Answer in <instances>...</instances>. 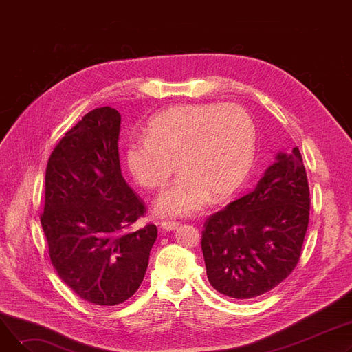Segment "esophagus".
<instances>
[{
  "mask_svg": "<svg viewBox=\"0 0 352 352\" xmlns=\"http://www.w3.org/2000/svg\"><path fill=\"white\" fill-rule=\"evenodd\" d=\"M179 227V223H175V221H162L161 228L164 231H174Z\"/></svg>",
  "mask_w": 352,
  "mask_h": 352,
  "instance_id": "esophagus-1",
  "label": "esophagus"
}]
</instances>
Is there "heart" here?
Masks as SVG:
<instances>
[{
    "mask_svg": "<svg viewBox=\"0 0 352 352\" xmlns=\"http://www.w3.org/2000/svg\"><path fill=\"white\" fill-rule=\"evenodd\" d=\"M256 133L247 111L235 104L178 105L151 118L146 135L129 138L125 164L145 188L162 187L181 175L154 202L161 217H190L230 198L245 182L255 155Z\"/></svg>",
    "mask_w": 352,
    "mask_h": 352,
    "instance_id": "obj_1",
    "label": "heart"
}]
</instances>
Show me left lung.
<instances>
[{
	"label": "left lung",
	"mask_w": 352,
	"mask_h": 352,
	"mask_svg": "<svg viewBox=\"0 0 352 352\" xmlns=\"http://www.w3.org/2000/svg\"><path fill=\"white\" fill-rule=\"evenodd\" d=\"M309 217V188L297 146L280 151L254 190L211 215L202 231L210 284L236 300L255 298L297 265Z\"/></svg>",
	"instance_id": "1"
}]
</instances>
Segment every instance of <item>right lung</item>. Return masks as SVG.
<instances>
[{
  "instance_id": "obj_1",
  "label": "right lung",
  "mask_w": 352,
  "mask_h": 352,
  "mask_svg": "<svg viewBox=\"0 0 352 352\" xmlns=\"http://www.w3.org/2000/svg\"><path fill=\"white\" fill-rule=\"evenodd\" d=\"M121 116L89 111L52 151L41 226L51 263L80 298L113 307L133 297L148 267L157 227L126 232L145 212L122 178Z\"/></svg>"
}]
</instances>
